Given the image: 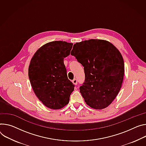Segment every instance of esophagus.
<instances>
[{
	"mask_svg": "<svg viewBox=\"0 0 146 146\" xmlns=\"http://www.w3.org/2000/svg\"><path fill=\"white\" fill-rule=\"evenodd\" d=\"M72 83H73V84H74V85H77V79H76V78H74V80H72Z\"/></svg>",
	"mask_w": 146,
	"mask_h": 146,
	"instance_id": "obj_1",
	"label": "esophagus"
}]
</instances>
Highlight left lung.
<instances>
[{
	"label": "left lung",
	"mask_w": 146,
	"mask_h": 146,
	"mask_svg": "<svg viewBox=\"0 0 146 146\" xmlns=\"http://www.w3.org/2000/svg\"><path fill=\"white\" fill-rule=\"evenodd\" d=\"M71 55L84 67L85 82L80 87L84 101L95 110L107 108L123 80L125 66L119 50L110 42L91 39L74 44Z\"/></svg>",
	"instance_id": "obj_1"
}]
</instances>
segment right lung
Listing matches in <instances>:
<instances>
[{"label": "right lung", "instance_id": "1", "mask_svg": "<svg viewBox=\"0 0 146 146\" xmlns=\"http://www.w3.org/2000/svg\"><path fill=\"white\" fill-rule=\"evenodd\" d=\"M72 46V43L62 41L48 42L36 51L30 63L29 77L34 93L51 110L65 107L74 90L63 62Z\"/></svg>", "mask_w": 146, "mask_h": 146}]
</instances>
